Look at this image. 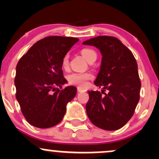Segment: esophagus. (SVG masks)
<instances>
[{
  "instance_id": "34e87169",
  "label": "esophagus",
  "mask_w": 159,
  "mask_h": 159,
  "mask_svg": "<svg viewBox=\"0 0 159 159\" xmlns=\"http://www.w3.org/2000/svg\"><path fill=\"white\" fill-rule=\"evenodd\" d=\"M84 90H83V89H79V88H78V92H80V93H81V92H84Z\"/></svg>"
}]
</instances>
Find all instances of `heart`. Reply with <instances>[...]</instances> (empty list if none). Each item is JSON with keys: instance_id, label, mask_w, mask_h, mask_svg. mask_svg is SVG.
<instances>
[{"instance_id": "1", "label": "heart", "mask_w": 159, "mask_h": 159, "mask_svg": "<svg viewBox=\"0 0 159 159\" xmlns=\"http://www.w3.org/2000/svg\"><path fill=\"white\" fill-rule=\"evenodd\" d=\"M81 54L83 57L89 61L94 56H96V53L93 50L89 48H84L81 50ZM68 55L64 57L62 60V65L64 68L68 66ZM92 78V75L89 73H72L67 77L68 82L72 85L77 86L78 88H84L87 85L88 81Z\"/></svg>"}]
</instances>
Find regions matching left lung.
I'll list each match as a JSON object with an SVG mask.
<instances>
[{"label":"left lung","instance_id":"obj_1","mask_svg":"<svg viewBox=\"0 0 159 159\" xmlns=\"http://www.w3.org/2000/svg\"><path fill=\"white\" fill-rule=\"evenodd\" d=\"M82 44L94 46L102 55L100 70L94 81V84L102 90V92L89 91L88 117L102 129H121L132 117L140 98L141 81L135 58L115 37L98 36Z\"/></svg>","mask_w":159,"mask_h":159}]
</instances>
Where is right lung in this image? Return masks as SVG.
<instances>
[{
  "label": "right lung",
  "mask_w": 159,
  "mask_h": 159,
  "mask_svg": "<svg viewBox=\"0 0 159 159\" xmlns=\"http://www.w3.org/2000/svg\"><path fill=\"white\" fill-rule=\"evenodd\" d=\"M71 37L49 36L37 41L21 57L16 67V98L29 124L48 129L58 124L66 112L67 104L77 89L68 86L62 70V60L78 41Z\"/></svg>",
  "instance_id": "1"
}]
</instances>
